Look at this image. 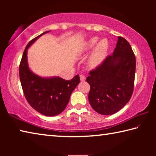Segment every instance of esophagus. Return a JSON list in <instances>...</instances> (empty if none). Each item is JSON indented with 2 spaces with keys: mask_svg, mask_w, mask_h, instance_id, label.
<instances>
[{
  "mask_svg": "<svg viewBox=\"0 0 156 156\" xmlns=\"http://www.w3.org/2000/svg\"><path fill=\"white\" fill-rule=\"evenodd\" d=\"M85 77H84V76H83V75H80V81L81 82H83V81H84L85 80Z\"/></svg>",
  "mask_w": 156,
  "mask_h": 156,
  "instance_id": "obj_1",
  "label": "esophagus"
}]
</instances>
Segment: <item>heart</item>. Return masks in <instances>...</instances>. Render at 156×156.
<instances>
[{
    "label": "heart",
    "instance_id": "1",
    "mask_svg": "<svg viewBox=\"0 0 156 156\" xmlns=\"http://www.w3.org/2000/svg\"><path fill=\"white\" fill-rule=\"evenodd\" d=\"M98 41V37H92L84 43L82 51H87L93 48L88 58V63L91 67H97L105 61L109 52V42L107 38Z\"/></svg>",
    "mask_w": 156,
    "mask_h": 156
}]
</instances>
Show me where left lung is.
Returning <instances> with one entry per match:
<instances>
[{
	"label": "left lung",
	"instance_id": "1",
	"mask_svg": "<svg viewBox=\"0 0 156 156\" xmlns=\"http://www.w3.org/2000/svg\"><path fill=\"white\" fill-rule=\"evenodd\" d=\"M136 57L131 47L122 37H118L116 47L86 80L90 85L89 101L101 115L120 111L132 96L136 73Z\"/></svg>",
	"mask_w": 156,
	"mask_h": 156
}]
</instances>
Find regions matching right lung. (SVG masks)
Segmentation results:
<instances>
[{"instance_id": "1", "label": "right lung", "mask_w": 156, "mask_h": 156, "mask_svg": "<svg viewBox=\"0 0 156 156\" xmlns=\"http://www.w3.org/2000/svg\"><path fill=\"white\" fill-rule=\"evenodd\" d=\"M45 31L27 44L19 66V75L23 93L29 104L36 112L46 116L60 114L67 107L71 94L80 83L78 75L66 80L59 76L42 77L30 69L27 50Z\"/></svg>"}]
</instances>
